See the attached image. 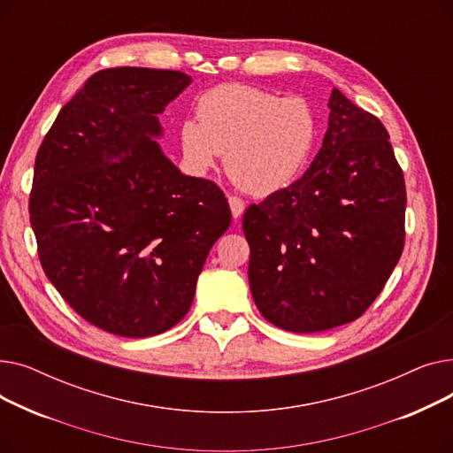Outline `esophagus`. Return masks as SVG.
<instances>
[{
	"label": "esophagus",
	"instance_id": "esophagus-1",
	"mask_svg": "<svg viewBox=\"0 0 453 453\" xmlns=\"http://www.w3.org/2000/svg\"><path fill=\"white\" fill-rule=\"evenodd\" d=\"M227 200H229V207H231L233 219H241L242 212H244V207H246V205H244V200L239 198V196H229Z\"/></svg>",
	"mask_w": 453,
	"mask_h": 453
}]
</instances>
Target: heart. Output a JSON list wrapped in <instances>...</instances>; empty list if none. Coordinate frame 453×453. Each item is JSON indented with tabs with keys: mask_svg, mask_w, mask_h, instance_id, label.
Wrapping results in <instances>:
<instances>
[{
	"mask_svg": "<svg viewBox=\"0 0 453 453\" xmlns=\"http://www.w3.org/2000/svg\"><path fill=\"white\" fill-rule=\"evenodd\" d=\"M196 121L180 127L183 165L205 174L224 154L229 178L255 196L288 187L312 154L318 121L304 99L248 84H222L196 103Z\"/></svg>",
	"mask_w": 453,
	"mask_h": 453,
	"instance_id": "heart-1",
	"label": "heart"
}]
</instances>
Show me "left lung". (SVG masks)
Returning <instances> with one entry per match:
<instances>
[{
  "label": "left lung",
  "mask_w": 453,
  "mask_h": 453,
  "mask_svg": "<svg viewBox=\"0 0 453 453\" xmlns=\"http://www.w3.org/2000/svg\"><path fill=\"white\" fill-rule=\"evenodd\" d=\"M328 108L311 169L242 219L258 312L301 334L358 319L406 239V183L386 127L336 88Z\"/></svg>",
  "instance_id": "left-lung-1"
}]
</instances>
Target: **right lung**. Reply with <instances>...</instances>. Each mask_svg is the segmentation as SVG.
<instances>
[{"instance_id": "1", "label": "right lung", "mask_w": 453, "mask_h": 453, "mask_svg": "<svg viewBox=\"0 0 453 453\" xmlns=\"http://www.w3.org/2000/svg\"><path fill=\"white\" fill-rule=\"evenodd\" d=\"M188 84L173 69L97 71L36 154L29 214L42 268L81 318L123 338L185 318L231 224L220 187L181 174L154 139Z\"/></svg>"}]
</instances>
